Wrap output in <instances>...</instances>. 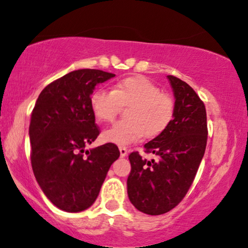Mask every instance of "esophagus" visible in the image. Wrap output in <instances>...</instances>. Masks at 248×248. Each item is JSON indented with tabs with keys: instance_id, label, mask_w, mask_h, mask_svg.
I'll return each mask as SVG.
<instances>
[{
	"instance_id": "obj_1",
	"label": "esophagus",
	"mask_w": 248,
	"mask_h": 248,
	"mask_svg": "<svg viewBox=\"0 0 248 248\" xmlns=\"http://www.w3.org/2000/svg\"><path fill=\"white\" fill-rule=\"evenodd\" d=\"M119 151H120V156H121L122 158L126 157L127 155H128L127 148H124V147H120V149H119Z\"/></svg>"
}]
</instances>
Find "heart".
I'll return each mask as SVG.
<instances>
[{"mask_svg":"<svg viewBox=\"0 0 248 248\" xmlns=\"http://www.w3.org/2000/svg\"><path fill=\"white\" fill-rule=\"evenodd\" d=\"M121 104H133L128 111L130 120L116 122L104 132L107 142L126 147L148 134L156 136L169 126L174 104L169 95L143 76H133L116 82L113 90L100 88L90 95V107L97 120L112 121Z\"/></svg>","mask_w":248,"mask_h":248,"instance_id":"b5f03b06","label":"heart"}]
</instances>
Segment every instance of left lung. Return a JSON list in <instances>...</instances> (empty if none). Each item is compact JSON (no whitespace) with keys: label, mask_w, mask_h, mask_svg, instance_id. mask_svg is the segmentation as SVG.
<instances>
[{"label":"left lung","mask_w":248,"mask_h":248,"mask_svg":"<svg viewBox=\"0 0 248 248\" xmlns=\"http://www.w3.org/2000/svg\"><path fill=\"white\" fill-rule=\"evenodd\" d=\"M174 94V113L159 135L145 143L157 160L129 155L132 165L127 193L137 210L162 215L180 203L188 192L207 145V112L203 101L186 82L168 76Z\"/></svg>","instance_id":"1"}]
</instances>
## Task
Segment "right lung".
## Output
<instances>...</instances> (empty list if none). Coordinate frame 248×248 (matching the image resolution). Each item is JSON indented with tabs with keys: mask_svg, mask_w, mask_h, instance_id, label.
Instances as JSON below:
<instances>
[{
	"mask_svg": "<svg viewBox=\"0 0 248 248\" xmlns=\"http://www.w3.org/2000/svg\"><path fill=\"white\" fill-rule=\"evenodd\" d=\"M114 76L97 69L71 71L41 91L32 111L29 135L34 177L47 199L67 213L93 204L120 156L113 143L85 150L99 135L90 95Z\"/></svg>",
	"mask_w": 248,
	"mask_h": 248,
	"instance_id": "obj_1",
	"label": "right lung"
}]
</instances>
